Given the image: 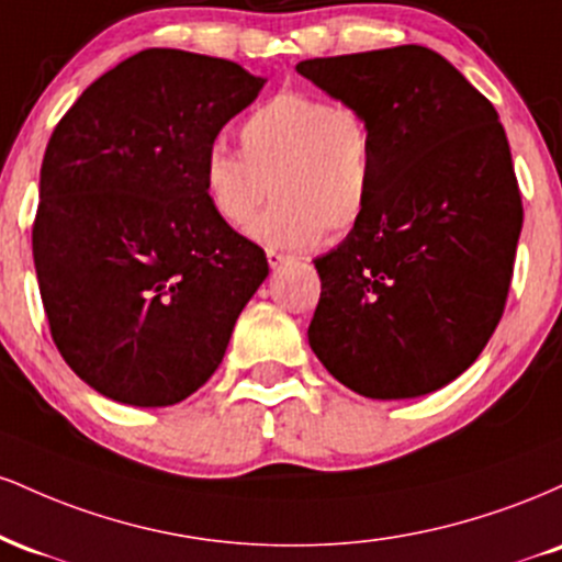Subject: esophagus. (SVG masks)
Segmentation results:
<instances>
[{
    "label": "esophagus",
    "mask_w": 562,
    "mask_h": 562,
    "mask_svg": "<svg viewBox=\"0 0 562 562\" xmlns=\"http://www.w3.org/2000/svg\"><path fill=\"white\" fill-rule=\"evenodd\" d=\"M267 261H269V267H272V269H280L282 263L290 261V256L280 254V250H267Z\"/></svg>",
    "instance_id": "1"
}]
</instances>
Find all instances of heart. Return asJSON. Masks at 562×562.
Here are the masks:
<instances>
[{"instance_id": "b5f03b06", "label": "heart", "mask_w": 562, "mask_h": 562, "mask_svg": "<svg viewBox=\"0 0 562 562\" xmlns=\"http://www.w3.org/2000/svg\"><path fill=\"white\" fill-rule=\"evenodd\" d=\"M240 153L214 145L203 158V192L227 227L250 224L269 248H312L325 232L353 229L372 200V128L348 102L290 89L256 105L237 126Z\"/></svg>"}]
</instances>
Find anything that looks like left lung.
I'll return each mask as SVG.
<instances>
[{"label":"left lung","mask_w":562,"mask_h":562,"mask_svg":"<svg viewBox=\"0 0 562 562\" xmlns=\"http://www.w3.org/2000/svg\"><path fill=\"white\" fill-rule=\"evenodd\" d=\"M372 128L370 209L314 259L308 346L367 398L443 389L505 312L524 227L513 156L492 102L420 44L295 66Z\"/></svg>","instance_id":"obj_1"}]
</instances>
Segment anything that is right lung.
I'll list each match as a JSON object with an SVG mask.
<instances>
[{
	"mask_svg": "<svg viewBox=\"0 0 562 562\" xmlns=\"http://www.w3.org/2000/svg\"><path fill=\"white\" fill-rule=\"evenodd\" d=\"M222 57L142 49L49 137L34 267L66 364L113 402L169 406L222 364L267 254L211 211L203 158L263 87Z\"/></svg>",
	"mask_w": 562,
	"mask_h": 562,
	"instance_id": "obj_1",
	"label": "right lung"
}]
</instances>
